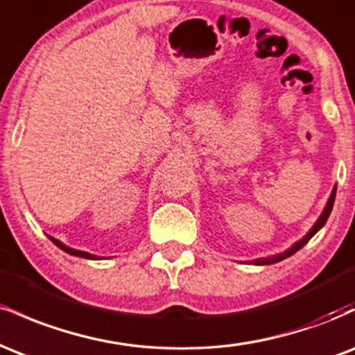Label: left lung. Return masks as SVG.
Segmentation results:
<instances>
[{
	"mask_svg": "<svg viewBox=\"0 0 355 355\" xmlns=\"http://www.w3.org/2000/svg\"><path fill=\"white\" fill-rule=\"evenodd\" d=\"M336 190H337V187H334V190H332L331 197H329L327 205H325L324 211H322L319 220H317V222L313 223V227H312L311 230H309V234L305 235L304 239H300L299 242H295L294 245L288 248V250L282 252V254H277V255H272V257H263V259H257V260H254L255 266H270V263H277V262H280V260H284V259H287V257H291L292 254H295L297 250H300V248H302V247L305 245V243H307L309 240H311V239L313 237V235H315L317 232H319V230L322 229V227L325 225V222H327L329 215H331V211H332L334 200H336Z\"/></svg>",
	"mask_w": 355,
	"mask_h": 355,
	"instance_id": "8db88e82",
	"label": "left lung"
}]
</instances>
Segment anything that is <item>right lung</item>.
<instances>
[{
    "label": "right lung",
    "instance_id": "1",
    "mask_svg": "<svg viewBox=\"0 0 355 355\" xmlns=\"http://www.w3.org/2000/svg\"><path fill=\"white\" fill-rule=\"evenodd\" d=\"M50 240H51L53 243H55L56 247H60L61 250H63V252H67V254H70V255L81 257V259H92V260H96V259H98V257H96V255H93V254H88V252H83V250H76V248L67 247V245H64V243H61L60 240H56V239H53V237H50Z\"/></svg>",
    "mask_w": 355,
    "mask_h": 355
}]
</instances>
